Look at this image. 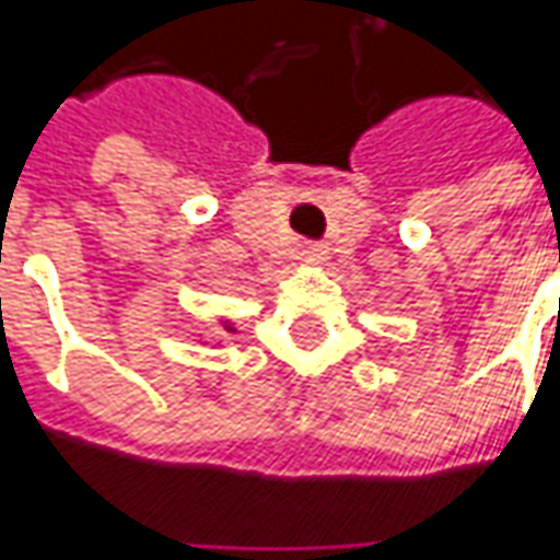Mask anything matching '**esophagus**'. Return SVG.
Returning a JSON list of instances; mask_svg holds the SVG:
<instances>
[{
    "label": "esophagus",
    "instance_id": "obj_1",
    "mask_svg": "<svg viewBox=\"0 0 560 560\" xmlns=\"http://www.w3.org/2000/svg\"><path fill=\"white\" fill-rule=\"evenodd\" d=\"M324 258H327V248L324 245H305L302 248V261H308V265H322Z\"/></svg>",
    "mask_w": 560,
    "mask_h": 560
}]
</instances>
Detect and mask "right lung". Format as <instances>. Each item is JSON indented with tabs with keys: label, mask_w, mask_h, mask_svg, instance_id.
I'll list each match as a JSON object with an SVG mask.
<instances>
[{
	"label": "right lung",
	"mask_w": 560,
	"mask_h": 560,
	"mask_svg": "<svg viewBox=\"0 0 560 560\" xmlns=\"http://www.w3.org/2000/svg\"><path fill=\"white\" fill-rule=\"evenodd\" d=\"M223 327H226L230 334H236V327H233V324H230V322H223Z\"/></svg>",
	"instance_id": "1"
}]
</instances>
